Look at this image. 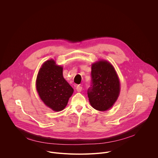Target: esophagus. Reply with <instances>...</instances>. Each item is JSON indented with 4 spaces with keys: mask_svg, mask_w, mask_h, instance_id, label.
Here are the masks:
<instances>
[{
    "mask_svg": "<svg viewBox=\"0 0 158 158\" xmlns=\"http://www.w3.org/2000/svg\"><path fill=\"white\" fill-rule=\"evenodd\" d=\"M82 87L79 85H77V87H76V90H77V92H81L82 91Z\"/></svg>",
    "mask_w": 158,
    "mask_h": 158,
    "instance_id": "obj_1",
    "label": "esophagus"
}]
</instances>
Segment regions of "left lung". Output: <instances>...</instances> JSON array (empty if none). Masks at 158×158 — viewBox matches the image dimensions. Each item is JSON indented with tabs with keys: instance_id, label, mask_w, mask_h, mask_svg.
<instances>
[{
	"instance_id": "1",
	"label": "left lung",
	"mask_w": 158,
	"mask_h": 158,
	"mask_svg": "<svg viewBox=\"0 0 158 158\" xmlns=\"http://www.w3.org/2000/svg\"><path fill=\"white\" fill-rule=\"evenodd\" d=\"M91 82L87 90L90 104L96 110H108L115 103L120 93V82L114 67L104 60L93 64Z\"/></svg>"
}]
</instances>
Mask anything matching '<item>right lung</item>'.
<instances>
[{
  "mask_svg": "<svg viewBox=\"0 0 158 158\" xmlns=\"http://www.w3.org/2000/svg\"><path fill=\"white\" fill-rule=\"evenodd\" d=\"M62 67L53 59L45 62L38 73L36 89L41 100L54 111L63 110L74 89L64 78Z\"/></svg>",
  "mask_w": 158,
  "mask_h": 158,
  "instance_id": "obj_1",
  "label": "right lung"
}]
</instances>
